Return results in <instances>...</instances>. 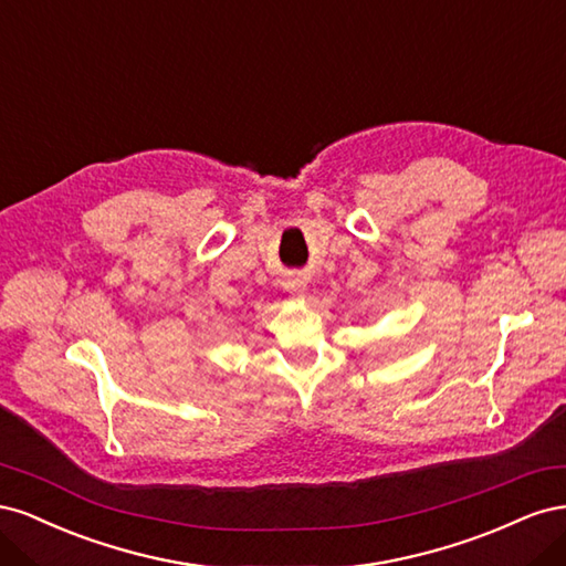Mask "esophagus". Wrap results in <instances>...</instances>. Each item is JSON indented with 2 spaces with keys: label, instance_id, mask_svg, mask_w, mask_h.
Returning a JSON list of instances; mask_svg holds the SVG:
<instances>
[{
  "label": "esophagus",
  "instance_id": "esophagus-1",
  "mask_svg": "<svg viewBox=\"0 0 566 566\" xmlns=\"http://www.w3.org/2000/svg\"><path fill=\"white\" fill-rule=\"evenodd\" d=\"M285 287L290 290V293H295V295H302V293H304V290H306L304 281H300V279H293V281H287V283H285Z\"/></svg>",
  "mask_w": 566,
  "mask_h": 566
}]
</instances>
